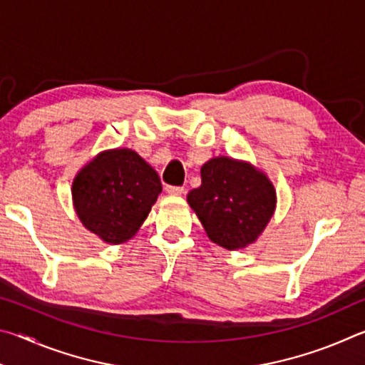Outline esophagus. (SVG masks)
Returning <instances> with one entry per match:
<instances>
[{
	"label": "esophagus",
	"instance_id": "esophagus-1",
	"mask_svg": "<svg viewBox=\"0 0 365 365\" xmlns=\"http://www.w3.org/2000/svg\"><path fill=\"white\" fill-rule=\"evenodd\" d=\"M183 187H172V185H169V187H165V193L168 195H172V196H180L183 195Z\"/></svg>",
	"mask_w": 365,
	"mask_h": 365
}]
</instances>
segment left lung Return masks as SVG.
Here are the masks:
<instances>
[{
	"label": "left lung",
	"instance_id": "left-lung-1",
	"mask_svg": "<svg viewBox=\"0 0 365 365\" xmlns=\"http://www.w3.org/2000/svg\"><path fill=\"white\" fill-rule=\"evenodd\" d=\"M188 205L211 242L225 250L255 243L277 205L269 177L245 160L212 158L201 168V187L191 190Z\"/></svg>",
	"mask_w": 365,
	"mask_h": 365
}]
</instances>
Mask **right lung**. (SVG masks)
Returning a JSON list of instances; mask_svg holds the SVG:
<instances>
[{"label": "right lung", "instance_id": "obj_1", "mask_svg": "<svg viewBox=\"0 0 365 365\" xmlns=\"http://www.w3.org/2000/svg\"><path fill=\"white\" fill-rule=\"evenodd\" d=\"M163 191L158 172L138 153L117 148L98 154L72 183L73 207L86 230L120 245L143 224Z\"/></svg>", "mask_w": 365, "mask_h": 365}]
</instances>
